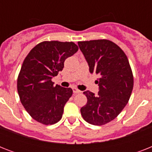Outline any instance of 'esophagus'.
I'll return each mask as SVG.
<instances>
[{"instance_id":"esophagus-1","label":"esophagus","mask_w":152,"mask_h":152,"mask_svg":"<svg viewBox=\"0 0 152 152\" xmlns=\"http://www.w3.org/2000/svg\"><path fill=\"white\" fill-rule=\"evenodd\" d=\"M80 92H81L80 91L78 90L77 88H73V93H74V94H80Z\"/></svg>"}]
</instances>
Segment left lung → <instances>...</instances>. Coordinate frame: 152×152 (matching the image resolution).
<instances>
[{
	"instance_id": "obj_1",
	"label": "left lung",
	"mask_w": 152,
	"mask_h": 152,
	"mask_svg": "<svg viewBox=\"0 0 152 152\" xmlns=\"http://www.w3.org/2000/svg\"><path fill=\"white\" fill-rule=\"evenodd\" d=\"M91 74L100 76L96 80L99 92L86 91L88 99L80 109L81 115L89 124L102 125L113 120L125 108L133 88V76L129 62L121 49L106 40L78 42Z\"/></svg>"
}]
</instances>
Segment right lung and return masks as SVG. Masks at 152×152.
<instances>
[{
    "instance_id": "1",
    "label": "right lung",
    "mask_w": 152,
    "mask_h": 152,
    "mask_svg": "<svg viewBox=\"0 0 152 152\" xmlns=\"http://www.w3.org/2000/svg\"><path fill=\"white\" fill-rule=\"evenodd\" d=\"M78 49L72 42H42L30 51L23 62L17 80L18 94L25 110L37 121L53 125L62 118L72 90L54 86L52 78Z\"/></svg>"
}]
</instances>
